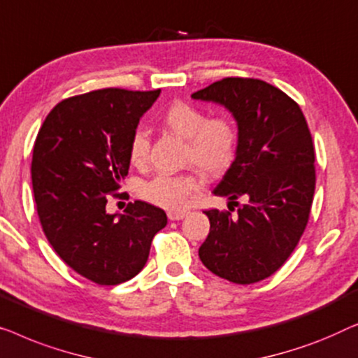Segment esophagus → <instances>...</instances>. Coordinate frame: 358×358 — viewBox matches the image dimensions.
<instances>
[{"mask_svg":"<svg viewBox=\"0 0 358 358\" xmlns=\"http://www.w3.org/2000/svg\"><path fill=\"white\" fill-rule=\"evenodd\" d=\"M188 215V210H170L169 219L170 220H181Z\"/></svg>","mask_w":358,"mask_h":358,"instance_id":"esophagus-1","label":"esophagus"}]
</instances>
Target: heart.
Wrapping results in <instances>:
<instances>
[{
	"label": "heart",
	"instance_id": "obj_1",
	"mask_svg": "<svg viewBox=\"0 0 358 358\" xmlns=\"http://www.w3.org/2000/svg\"><path fill=\"white\" fill-rule=\"evenodd\" d=\"M162 123L186 139V164L194 165L208 177L227 172L236 154L238 131L227 115H213L188 102H173L162 113ZM150 139L144 129H134L128 143L131 164L143 167L149 159ZM199 175H157L144 181L138 193L148 203L167 210L183 209L188 199L201 189Z\"/></svg>",
	"mask_w": 358,
	"mask_h": 358
}]
</instances>
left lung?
I'll list each match as a JSON object with an SVG mask.
<instances>
[{
    "mask_svg": "<svg viewBox=\"0 0 358 358\" xmlns=\"http://www.w3.org/2000/svg\"><path fill=\"white\" fill-rule=\"evenodd\" d=\"M191 97L224 105L238 124L235 160L214 189L238 206L204 210L210 229L199 258L210 273L255 284L289 259L308 224L315 148L299 103L264 80L225 78Z\"/></svg>",
    "mask_w": 358,
    "mask_h": 358,
    "instance_id": "1",
    "label": "left lung"
}]
</instances>
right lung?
Wrapping results in <instances>:
<instances>
[{
  "mask_svg": "<svg viewBox=\"0 0 358 358\" xmlns=\"http://www.w3.org/2000/svg\"><path fill=\"white\" fill-rule=\"evenodd\" d=\"M159 94L108 87L64 99L35 139L30 172L43 234L69 268L99 285L141 273L167 225V214L144 201L123 214L105 210L128 175L131 134Z\"/></svg>",
  "mask_w": 358,
  "mask_h": 358,
  "instance_id": "1",
  "label": "right lung"
}]
</instances>
